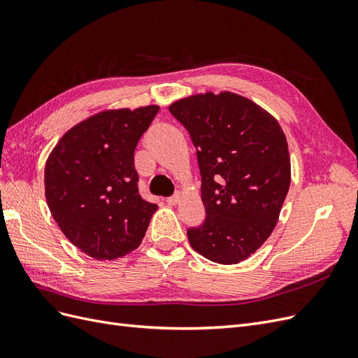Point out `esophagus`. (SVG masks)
<instances>
[{
    "label": "esophagus",
    "instance_id": "34e87169",
    "mask_svg": "<svg viewBox=\"0 0 358 358\" xmlns=\"http://www.w3.org/2000/svg\"><path fill=\"white\" fill-rule=\"evenodd\" d=\"M166 201H167V204H170V206L178 204V203L180 201V194H175V196H173V197L166 199Z\"/></svg>",
    "mask_w": 358,
    "mask_h": 358
}]
</instances>
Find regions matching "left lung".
<instances>
[{
    "instance_id": "left-lung-1",
    "label": "left lung",
    "mask_w": 358,
    "mask_h": 358,
    "mask_svg": "<svg viewBox=\"0 0 358 358\" xmlns=\"http://www.w3.org/2000/svg\"><path fill=\"white\" fill-rule=\"evenodd\" d=\"M169 110L188 129L201 175L206 218L187 231L188 241L213 263H241L272 234L289 189L282 128L263 107L229 91L191 95Z\"/></svg>"
}]
</instances>
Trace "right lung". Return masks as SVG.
<instances>
[{
	"label": "right lung",
	"mask_w": 358,
	"mask_h": 358,
	"mask_svg": "<svg viewBox=\"0 0 358 358\" xmlns=\"http://www.w3.org/2000/svg\"><path fill=\"white\" fill-rule=\"evenodd\" d=\"M159 106L95 113L64 134L46 161L45 196L64 236L95 259L138 248L158 206L140 197L134 150Z\"/></svg>",
	"instance_id": "obj_1"
}]
</instances>
